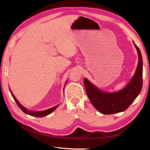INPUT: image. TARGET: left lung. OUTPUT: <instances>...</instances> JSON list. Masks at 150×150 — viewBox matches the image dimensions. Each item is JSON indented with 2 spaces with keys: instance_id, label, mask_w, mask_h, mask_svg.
<instances>
[{
  "instance_id": "obj_1",
  "label": "left lung",
  "mask_w": 150,
  "mask_h": 150,
  "mask_svg": "<svg viewBox=\"0 0 150 150\" xmlns=\"http://www.w3.org/2000/svg\"><path fill=\"white\" fill-rule=\"evenodd\" d=\"M139 56L135 75L129 84L118 92L106 93L98 90L84 79L86 92L92 105L104 115H111L126 110L141 92L143 85V62L140 51L134 44Z\"/></svg>"
}]
</instances>
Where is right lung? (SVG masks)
I'll return each instance as SVG.
<instances>
[{"mask_svg": "<svg viewBox=\"0 0 150 150\" xmlns=\"http://www.w3.org/2000/svg\"><path fill=\"white\" fill-rule=\"evenodd\" d=\"M11 93L12 94V97L14 98V99L15 100V102L16 103L17 105L19 106V108L21 109V110L24 112H25L26 114H28V115H31V116H36V117H43V116H47L48 115H50V114H51L52 112L53 111H54L55 108H56L58 105L54 106V107H53L52 108H50V109H47V110H44V111H38V112H32V111H30L28 110H27V109L26 108H24V106H22L19 103L18 101L16 100V98H15V96H14L13 94L12 93V92L11 91Z\"/></svg>", "mask_w": 150, "mask_h": 150, "instance_id": "obj_1", "label": "right lung"}]
</instances>
